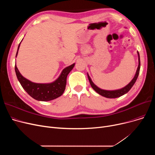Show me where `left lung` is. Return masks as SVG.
<instances>
[{"label":"left lung","instance_id":"8db88e82","mask_svg":"<svg viewBox=\"0 0 155 155\" xmlns=\"http://www.w3.org/2000/svg\"><path fill=\"white\" fill-rule=\"evenodd\" d=\"M137 54H138V60H139V64H138V67H137V71H136V75H135L134 77L133 78V79L131 81V82H130L128 85H127L126 87H124L123 88L119 89V90H116V91H105V90H102V89H101L100 88L97 87L92 82V81L91 80V77H89V75L87 74L89 82H90L91 85L92 87V88L96 92H97L99 94L101 95L102 96H104L105 97H107V98H110V99L117 98V97H119L122 95H124L125 94L127 93L130 90H131V88L134 85V83L136 82V81L137 77H138V75H139L140 70V54L138 52H137Z\"/></svg>","mask_w":155,"mask_h":155}]
</instances>
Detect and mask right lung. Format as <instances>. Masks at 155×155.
Here are the masks:
<instances>
[{
	"mask_svg": "<svg viewBox=\"0 0 155 155\" xmlns=\"http://www.w3.org/2000/svg\"><path fill=\"white\" fill-rule=\"evenodd\" d=\"M19 46L20 44L19 45L16 56L18 54ZM74 66L75 63L65 68L62 71L58 78L51 84H36L31 82L22 77L15 64V71L21 86L31 97L39 101H50L58 98L63 94L66 87L67 75Z\"/></svg>",
	"mask_w": 155,
	"mask_h": 155,
	"instance_id": "right-lung-1",
	"label": "right lung"
}]
</instances>
